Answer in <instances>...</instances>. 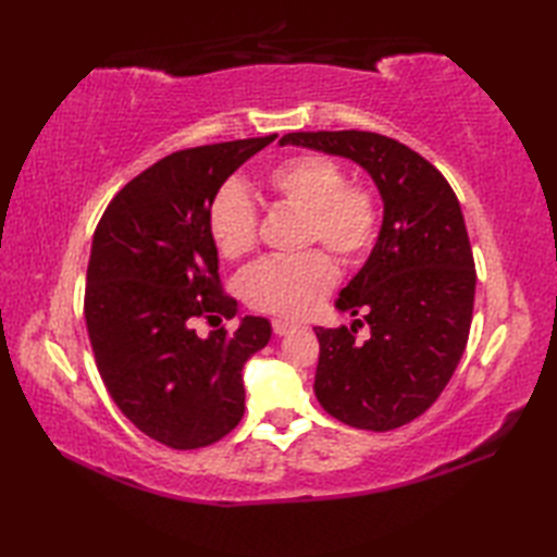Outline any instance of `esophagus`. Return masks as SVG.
<instances>
[{"instance_id":"obj_1","label":"esophagus","mask_w":557,"mask_h":557,"mask_svg":"<svg viewBox=\"0 0 557 557\" xmlns=\"http://www.w3.org/2000/svg\"><path fill=\"white\" fill-rule=\"evenodd\" d=\"M272 330H275V335L277 337H285V335H289V333H294V330H297V325H292V323H287V321H272Z\"/></svg>"}]
</instances>
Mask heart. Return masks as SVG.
Masks as SVG:
<instances>
[{
	"instance_id": "heart-1",
	"label": "heart",
	"mask_w": 557,
	"mask_h": 557,
	"mask_svg": "<svg viewBox=\"0 0 557 557\" xmlns=\"http://www.w3.org/2000/svg\"><path fill=\"white\" fill-rule=\"evenodd\" d=\"M345 182V170L318 152L289 158L265 174L268 191L304 212V242H321L342 263L354 265L375 242L381 206L371 188ZM208 230L224 258L236 260L253 251L258 215L239 184H224L212 198ZM335 280L333 260L323 251H306L253 265L242 277V294L258 311L299 321L313 313Z\"/></svg>"
}]
</instances>
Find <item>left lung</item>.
Instances as JSON below:
<instances>
[{
	"instance_id": "obj_1",
	"label": "left lung",
	"mask_w": 557,
	"mask_h": 557,
	"mask_svg": "<svg viewBox=\"0 0 557 557\" xmlns=\"http://www.w3.org/2000/svg\"><path fill=\"white\" fill-rule=\"evenodd\" d=\"M299 146L357 162L383 200V224L363 268L339 292L351 325L313 327L321 342L315 397L330 417L393 431L441 397L465 354L476 270L459 200L429 160L371 132H299ZM370 339H356L358 327Z\"/></svg>"
}]
</instances>
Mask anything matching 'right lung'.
Here are the masks:
<instances>
[{
	"mask_svg": "<svg viewBox=\"0 0 557 557\" xmlns=\"http://www.w3.org/2000/svg\"><path fill=\"white\" fill-rule=\"evenodd\" d=\"M277 136L172 152L128 182L92 236L86 325L102 383L138 431L174 449L218 443L244 417V363L268 318L198 337L196 318H234L208 210L220 186Z\"/></svg>",
	"mask_w": 557,
	"mask_h": 557,
	"instance_id": "1",
	"label": "right lung"
}]
</instances>
